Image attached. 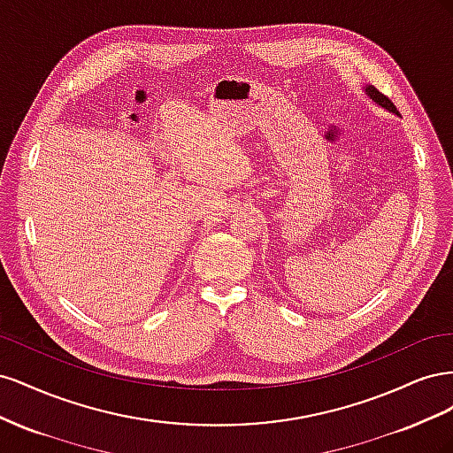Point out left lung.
I'll return each instance as SVG.
<instances>
[{
    "mask_svg": "<svg viewBox=\"0 0 453 453\" xmlns=\"http://www.w3.org/2000/svg\"><path fill=\"white\" fill-rule=\"evenodd\" d=\"M363 90H365V94H366L368 98L372 100L376 105L383 107V109H386V111H389V113L399 115V111H396V107L393 105V102L388 98V96H383V94H381L380 90H376L372 85H366V87H363Z\"/></svg>",
    "mask_w": 453,
    "mask_h": 453,
    "instance_id": "8db88e82",
    "label": "left lung"
}]
</instances>
